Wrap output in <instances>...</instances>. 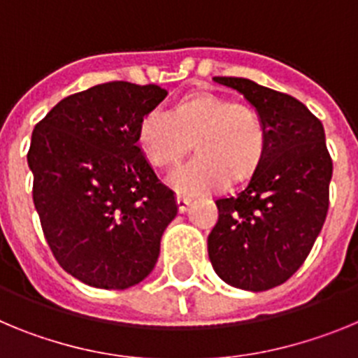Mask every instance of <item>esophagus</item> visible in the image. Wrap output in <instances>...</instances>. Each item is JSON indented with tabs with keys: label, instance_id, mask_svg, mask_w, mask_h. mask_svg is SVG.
<instances>
[{
	"label": "esophagus",
	"instance_id": "34e87169",
	"mask_svg": "<svg viewBox=\"0 0 358 358\" xmlns=\"http://www.w3.org/2000/svg\"><path fill=\"white\" fill-rule=\"evenodd\" d=\"M189 202H192V199L182 197V195H177V208H179V211H181V213H185V211L188 210Z\"/></svg>",
	"mask_w": 358,
	"mask_h": 358
}]
</instances>
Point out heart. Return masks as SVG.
I'll return each mask as SVG.
<instances>
[{"instance_id":"obj_1","label":"heart","mask_w":358,"mask_h":358,"mask_svg":"<svg viewBox=\"0 0 358 358\" xmlns=\"http://www.w3.org/2000/svg\"><path fill=\"white\" fill-rule=\"evenodd\" d=\"M192 143L197 157L173 170L169 182L182 195H202L229 177H251L264 159L267 134L252 107L206 91L182 98L170 115L150 110L138 127V145L157 166L177 163Z\"/></svg>"}]
</instances>
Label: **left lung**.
I'll return each mask as SVG.
<instances>
[{"label": "left lung", "instance_id": "obj_1", "mask_svg": "<svg viewBox=\"0 0 358 358\" xmlns=\"http://www.w3.org/2000/svg\"><path fill=\"white\" fill-rule=\"evenodd\" d=\"M213 80L255 107L267 143L248 185L215 201L208 255L227 285L262 292L285 283L306 260L327 218L334 166L322 123L299 100L249 78Z\"/></svg>", "mask_w": 358, "mask_h": 358}]
</instances>
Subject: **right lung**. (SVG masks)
Instances as JSON below:
<instances>
[{"label": "right lung", "instance_id": "1", "mask_svg": "<svg viewBox=\"0 0 358 358\" xmlns=\"http://www.w3.org/2000/svg\"><path fill=\"white\" fill-rule=\"evenodd\" d=\"M166 94L154 84H98L61 100L31 132L27 157L44 238L85 285L129 289L156 265L177 204L143 156L138 127Z\"/></svg>", "mask_w": 358, "mask_h": 358}]
</instances>
